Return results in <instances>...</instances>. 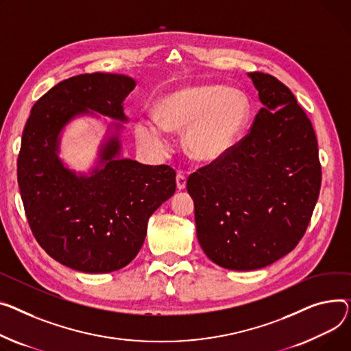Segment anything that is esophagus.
<instances>
[{"instance_id": "obj_1", "label": "esophagus", "mask_w": 351, "mask_h": 351, "mask_svg": "<svg viewBox=\"0 0 351 351\" xmlns=\"http://www.w3.org/2000/svg\"><path fill=\"white\" fill-rule=\"evenodd\" d=\"M176 188L178 191H183L186 188V176H183L182 173L176 175Z\"/></svg>"}]
</instances>
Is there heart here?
Segmentation results:
<instances>
[{
	"label": "heart",
	"instance_id": "1",
	"mask_svg": "<svg viewBox=\"0 0 351 351\" xmlns=\"http://www.w3.org/2000/svg\"><path fill=\"white\" fill-rule=\"evenodd\" d=\"M156 115L135 124L136 138L155 154L169 147L168 131L182 132L183 149L197 163H215L227 156L247 128L251 103L243 91L220 84H195L163 96Z\"/></svg>",
	"mask_w": 351,
	"mask_h": 351
}]
</instances>
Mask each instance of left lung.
<instances>
[{
	"label": "left lung",
	"mask_w": 351,
	"mask_h": 351,
	"mask_svg": "<svg viewBox=\"0 0 351 351\" xmlns=\"http://www.w3.org/2000/svg\"><path fill=\"white\" fill-rule=\"evenodd\" d=\"M248 77L263 104L250 134L186 184L202 250L234 271L264 268L296 247L322 180L316 135L292 91L271 75Z\"/></svg>",
	"instance_id": "1"
}]
</instances>
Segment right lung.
<instances>
[{"label":"right lung","mask_w":351,"mask_h":351,"mask_svg":"<svg viewBox=\"0 0 351 351\" xmlns=\"http://www.w3.org/2000/svg\"><path fill=\"white\" fill-rule=\"evenodd\" d=\"M136 82L125 75L91 73L66 79L32 107L22 132L18 184L39 245L53 260L87 274L128 265L141 250L148 220L176 191L175 171L121 158L130 120L124 101ZM100 114L106 132L87 171L60 158L61 136L77 118Z\"/></svg>","instance_id":"add662e5"}]
</instances>
